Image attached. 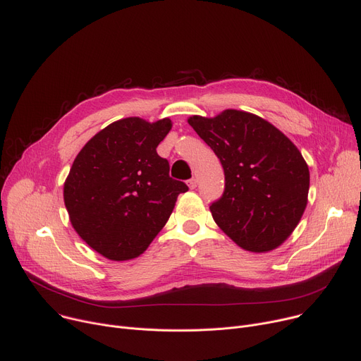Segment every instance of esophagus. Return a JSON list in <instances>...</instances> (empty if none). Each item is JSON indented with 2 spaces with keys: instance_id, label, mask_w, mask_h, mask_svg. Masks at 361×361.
I'll use <instances>...</instances> for the list:
<instances>
[{
  "instance_id": "1",
  "label": "esophagus",
  "mask_w": 361,
  "mask_h": 361,
  "mask_svg": "<svg viewBox=\"0 0 361 361\" xmlns=\"http://www.w3.org/2000/svg\"><path fill=\"white\" fill-rule=\"evenodd\" d=\"M197 185H198V183H197V179H195V178H190V179L188 180V186H189L190 189H195Z\"/></svg>"
}]
</instances>
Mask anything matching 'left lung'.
Here are the masks:
<instances>
[{"label": "left lung", "instance_id": "left-lung-1", "mask_svg": "<svg viewBox=\"0 0 361 361\" xmlns=\"http://www.w3.org/2000/svg\"><path fill=\"white\" fill-rule=\"evenodd\" d=\"M188 122L224 169V192L209 205L214 221L246 250L280 246L307 204L309 167L298 147L265 119L242 111Z\"/></svg>", "mask_w": 361, "mask_h": 361}]
</instances>
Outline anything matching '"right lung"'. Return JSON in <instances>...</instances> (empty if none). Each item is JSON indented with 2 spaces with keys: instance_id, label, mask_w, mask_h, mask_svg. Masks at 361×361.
I'll return each instance as SVG.
<instances>
[{
  "instance_id": "obj_1",
  "label": "right lung",
  "mask_w": 361,
  "mask_h": 361,
  "mask_svg": "<svg viewBox=\"0 0 361 361\" xmlns=\"http://www.w3.org/2000/svg\"><path fill=\"white\" fill-rule=\"evenodd\" d=\"M169 118H125L97 133L77 154L63 183V202L78 236L112 261L137 258L171 217L186 183L169 176L156 152Z\"/></svg>"
}]
</instances>
